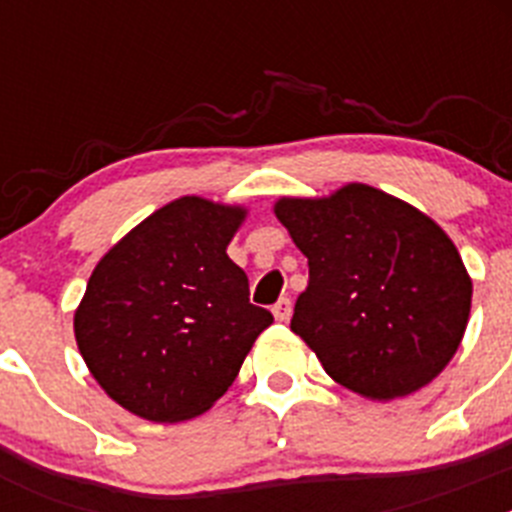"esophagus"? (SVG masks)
<instances>
[{
    "label": "esophagus",
    "mask_w": 512,
    "mask_h": 512,
    "mask_svg": "<svg viewBox=\"0 0 512 512\" xmlns=\"http://www.w3.org/2000/svg\"><path fill=\"white\" fill-rule=\"evenodd\" d=\"M271 312H274V320H279V323H287L289 315H292V302H289L287 297H282L277 305L271 307Z\"/></svg>",
    "instance_id": "1"
}]
</instances>
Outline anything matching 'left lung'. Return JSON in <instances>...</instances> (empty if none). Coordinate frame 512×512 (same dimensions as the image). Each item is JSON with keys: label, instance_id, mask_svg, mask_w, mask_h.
<instances>
[{"label": "left lung", "instance_id": "1", "mask_svg": "<svg viewBox=\"0 0 512 512\" xmlns=\"http://www.w3.org/2000/svg\"><path fill=\"white\" fill-rule=\"evenodd\" d=\"M310 282L292 325L330 379L374 402L413 395L459 351L472 277L441 225L369 184L279 197Z\"/></svg>", "mask_w": 512, "mask_h": 512}]
</instances>
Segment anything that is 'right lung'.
I'll use <instances>...</instances> for the list:
<instances>
[{"mask_svg": "<svg viewBox=\"0 0 512 512\" xmlns=\"http://www.w3.org/2000/svg\"><path fill=\"white\" fill-rule=\"evenodd\" d=\"M246 205L184 194L125 233L94 266L74 310L89 374L151 423L207 413L241 372L271 312L248 302L228 243Z\"/></svg>", "mask_w": 512, "mask_h": 512, "instance_id": "1", "label": "right lung"}]
</instances>
